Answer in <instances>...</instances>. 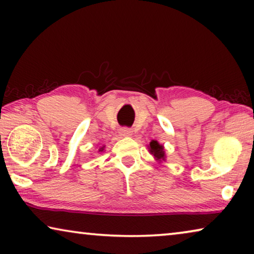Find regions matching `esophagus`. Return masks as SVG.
<instances>
[{"mask_svg": "<svg viewBox=\"0 0 254 254\" xmlns=\"http://www.w3.org/2000/svg\"><path fill=\"white\" fill-rule=\"evenodd\" d=\"M119 134L120 136H124V137H128V136H131V130L128 129V128H121L119 130Z\"/></svg>", "mask_w": 254, "mask_h": 254, "instance_id": "34e87169", "label": "esophagus"}]
</instances>
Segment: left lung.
<instances>
[{
  "label": "left lung",
  "mask_w": 254,
  "mask_h": 254,
  "mask_svg": "<svg viewBox=\"0 0 254 254\" xmlns=\"http://www.w3.org/2000/svg\"><path fill=\"white\" fill-rule=\"evenodd\" d=\"M148 149H149V152L154 156V158L159 163V164L166 161V154H165L164 145L159 143L158 141L152 140L150 143L148 144Z\"/></svg>",
  "instance_id": "obj_1"
}]
</instances>
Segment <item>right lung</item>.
I'll use <instances>...</instances> for the list:
<instances>
[{
  "label": "right lung",
  "mask_w": 254,
  "mask_h": 254,
  "mask_svg": "<svg viewBox=\"0 0 254 254\" xmlns=\"http://www.w3.org/2000/svg\"><path fill=\"white\" fill-rule=\"evenodd\" d=\"M104 148H105V145H103V147H100L99 149H98V151L100 152V151H104Z\"/></svg>",
  "instance_id": "1"
}]
</instances>
